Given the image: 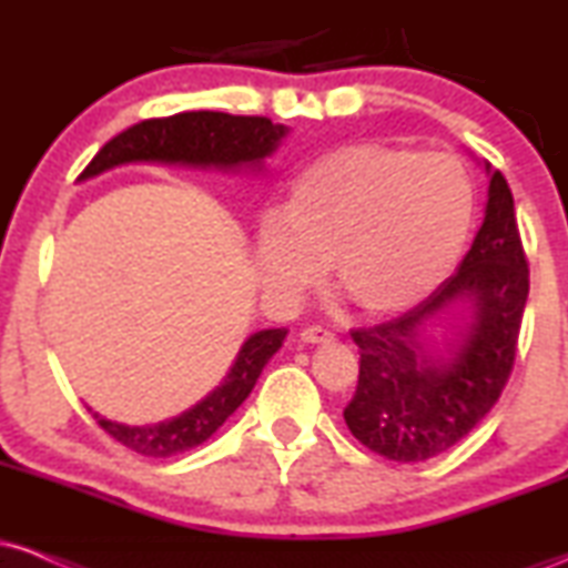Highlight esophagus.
Returning <instances> with one entry per match:
<instances>
[{
	"instance_id": "esophagus-1",
	"label": "esophagus",
	"mask_w": 568,
	"mask_h": 568,
	"mask_svg": "<svg viewBox=\"0 0 568 568\" xmlns=\"http://www.w3.org/2000/svg\"><path fill=\"white\" fill-rule=\"evenodd\" d=\"M302 342L306 344H325V342H334V334L323 325H306L302 331Z\"/></svg>"
}]
</instances>
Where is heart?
I'll use <instances>...</instances> for the list:
<instances>
[{
    "mask_svg": "<svg viewBox=\"0 0 568 568\" xmlns=\"http://www.w3.org/2000/svg\"><path fill=\"white\" fill-rule=\"evenodd\" d=\"M473 219V175L456 154L352 143L298 175L285 219H264L258 264L270 288L296 302L331 262L357 310L393 315L448 277Z\"/></svg>",
    "mask_w": 568,
    "mask_h": 568,
    "instance_id": "b5f03b06",
    "label": "heart"
}]
</instances>
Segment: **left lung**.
Here are the masks:
<instances>
[{"label": "left lung", "mask_w": 568, "mask_h": 568, "mask_svg": "<svg viewBox=\"0 0 568 568\" xmlns=\"http://www.w3.org/2000/svg\"><path fill=\"white\" fill-rule=\"evenodd\" d=\"M488 171V165H486ZM529 296V262L505 175L491 171L486 219L459 270L395 321L352 331L361 349L349 433L393 462H425L465 438L494 408L513 374ZM456 301L474 323L452 358H429L420 336Z\"/></svg>", "instance_id": "1"}]
</instances>
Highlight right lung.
<instances>
[{"mask_svg": "<svg viewBox=\"0 0 568 568\" xmlns=\"http://www.w3.org/2000/svg\"><path fill=\"white\" fill-rule=\"evenodd\" d=\"M285 133L288 128L272 125L266 116H234L224 112L158 116V120H143L139 125L122 130L112 141L103 143L80 179H93L122 162H181V165L224 168V171L240 165H262V160L275 152ZM285 334H288L285 328H266L253 334L237 352V361L224 382L175 419L128 427L93 414L98 427L122 446L133 448L135 454L154 456V459L184 454L211 438L240 408V403L251 395L266 361L283 347Z\"/></svg>", "mask_w": 568, "mask_h": 568, "instance_id": "add662e5", "label": "right lung"}]
</instances>
